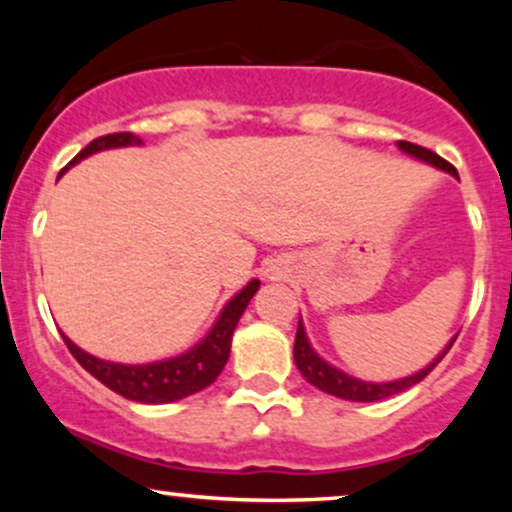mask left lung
Instances as JSON below:
<instances>
[{
    "instance_id": "8db88e82",
    "label": "left lung",
    "mask_w": 512,
    "mask_h": 512,
    "mask_svg": "<svg viewBox=\"0 0 512 512\" xmlns=\"http://www.w3.org/2000/svg\"><path fill=\"white\" fill-rule=\"evenodd\" d=\"M399 149L407 151V154H411V156L421 158V161H428L431 166H436L440 170H448V173H452L457 178L455 166L445 161V158H440L438 154H433V151L426 149V146L411 144V142H399ZM455 339L457 337L450 339V344L445 346L443 354H440L436 361L431 363V366L419 370L416 375H409V378L392 380V383H363V380H356V378H351V375L342 373V370L332 368L330 363L322 361V358L313 351V346L308 344V337H305V330H303L301 322H298L296 344H293V358H296V366L303 373V378L308 380L310 385H315L317 390L327 392V395H334V397L351 399V402H378V399L399 395V392L409 390L411 385L421 383V380H424L426 375L431 373V370L436 368L440 361H443V356L448 354L450 346L455 344Z\"/></svg>"
}]
</instances>
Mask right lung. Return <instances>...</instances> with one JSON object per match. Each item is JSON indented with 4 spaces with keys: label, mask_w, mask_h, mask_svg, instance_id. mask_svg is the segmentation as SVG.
<instances>
[{
    "label": "right lung",
    "mask_w": 512,
    "mask_h": 512,
    "mask_svg": "<svg viewBox=\"0 0 512 512\" xmlns=\"http://www.w3.org/2000/svg\"><path fill=\"white\" fill-rule=\"evenodd\" d=\"M129 144H142V139L134 137L132 132H115L105 134V137L93 139L86 149H81L67 166L62 168V173L74 163H79L81 158L96 154L103 149H115V146H129ZM260 289V281L252 279L236 298H231V303L223 308V313L216 320V325L211 327L207 337L199 342L195 349H190L187 354L168 358V361L158 363H144V366H125V363H110L101 361V358L86 354L79 346L69 342L62 334L64 344L72 351L76 361L84 366L88 373L96 380H101L105 387L117 392V395L134 399V402L144 404H166V402H178V399L195 395V392L204 390L219 378V373L226 366L228 354H231V337L236 330L240 315L248 308L250 298L255 296V291Z\"/></svg>",
    "instance_id": "1"
}]
</instances>
